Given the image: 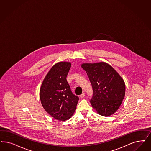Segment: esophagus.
Wrapping results in <instances>:
<instances>
[{
    "label": "esophagus",
    "mask_w": 151,
    "mask_h": 151,
    "mask_svg": "<svg viewBox=\"0 0 151 151\" xmlns=\"http://www.w3.org/2000/svg\"><path fill=\"white\" fill-rule=\"evenodd\" d=\"M85 95V94H84V93H83L81 95H80V98H84Z\"/></svg>",
    "instance_id": "1"
}]
</instances>
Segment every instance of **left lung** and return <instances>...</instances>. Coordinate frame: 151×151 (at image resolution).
<instances>
[{"instance_id":"obj_1","label":"left lung","mask_w":151,"mask_h":151,"mask_svg":"<svg viewBox=\"0 0 151 151\" xmlns=\"http://www.w3.org/2000/svg\"><path fill=\"white\" fill-rule=\"evenodd\" d=\"M81 67L87 73L93 94L90 102L97 113L108 116L118 109L124 99L125 85L123 79L106 63H85Z\"/></svg>"}]
</instances>
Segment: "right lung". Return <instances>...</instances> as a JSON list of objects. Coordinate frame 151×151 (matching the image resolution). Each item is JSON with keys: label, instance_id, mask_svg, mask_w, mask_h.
<instances>
[{"label": "right lung", "instance_id": "right-lung-1", "mask_svg": "<svg viewBox=\"0 0 151 151\" xmlns=\"http://www.w3.org/2000/svg\"><path fill=\"white\" fill-rule=\"evenodd\" d=\"M71 66L68 62L56 63L46 76L40 88L43 108L52 117L60 121L72 116L79 100L73 94L66 80Z\"/></svg>", "mask_w": 151, "mask_h": 151}]
</instances>
